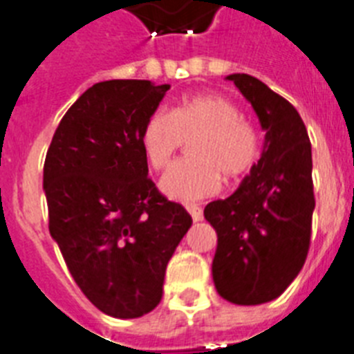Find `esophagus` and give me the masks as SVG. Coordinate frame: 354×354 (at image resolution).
Wrapping results in <instances>:
<instances>
[{
  "instance_id": "34e87169",
  "label": "esophagus",
  "mask_w": 354,
  "mask_h": 354,
  "mask_svg": "<svg viewBox=\"0 0 354 354\" xmlns=\"http://www.w3.org/2000/svg\"><path fill=\"white\" fill-rule=\"evenodd\" d=\"M187 209V212L191 214V218L194 219V221H201V219H203V210H201V207L200 205H187L185 207Z\"/></svg>"
}]
</instances>
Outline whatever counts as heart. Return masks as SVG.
I'll use <instances>...</instances> for the list:
<instances>
[{
    "instance_id": "obj_1",
    "label": "heart",
    "mask_w": 354,
    "mask_h": 354,
    "mask_svg": "<svg viewBox=\"0 0 354 354\" xmlns=\"http://www.w3.org/2000/svg\"><path fill=\"white\" fill-rule=\"evenodd\" d=\"M183 142H191V158L174 163L160 180L162 192L172 200L192 201L216 194L221 176L236 182L261 156L257 126L241 117L236 102L219 93L183 97L169 113H151L142 127V151L154 171L167 167Z\"/></svg>"
}]
</instances>
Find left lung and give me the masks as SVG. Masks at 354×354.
I'll use <instances>...</instances> for the list:
<instances>
[{
	"label": "left lung",
	"instance_id": "1",
	"mask_svg": "<svg viewBox=\"0 0 354 354\" xmlns=\"http://www.w3.org/2000/svg\"><path fill=\"white\" fill-rule=\"evenodd\" d=\"M234 81L259 117L263 153L227 200L205 207L216 228L212 279L225 301L255 306L277 299L304 266L311 239L315 196L311 144L292 104L246 73Z\"/></svg>",
	"mask_w": 354,
	"mask_h": 354
}]
</instances>
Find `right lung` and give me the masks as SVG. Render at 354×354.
I'll return each instance as SVG.
<instances>
[{"mask_svg":"<svg viewBox=\"0 0 354 354\" xmlns=\"http://www.w3.org/2000/svg\"><path fill=\"white\" fill-rule=\"evenodd\" d=\"M169 88L97 82L62 117L44 160L50 236L82 293L117 319L160 304L169 259L192 225L147 176L140 144Z\"/></svg>","mask_w":354,"mask_h":354,"instance_id":"right-lung-1","label":"right lung"}]
</instances>
